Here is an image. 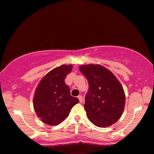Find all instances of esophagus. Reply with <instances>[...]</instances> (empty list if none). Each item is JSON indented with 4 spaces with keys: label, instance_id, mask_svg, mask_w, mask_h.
<instances>
[{
    "label": "esophagus",
    "instance_id": "34e87169",
    "mask_svg": "<svg viewBox=\"0 0 154 154\" xmlns=\"http://www.w3.org/2000/svg\"><path fill=\"white\" fill-rule=\"evenodd\" d=\"M78 98H79V99L80 102V103H82V101H83V97H82V95H79V96H78Z\"/></svg>",
    "mask_w": 154,
    "mask_h": 154
}]
</instances>
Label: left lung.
<instances>
[{
  "label": "left lung",
  "instance_id": "1",
  "mask_svg": "<svg viewBox=\"0 0 154 154\" xmlns=\"http://www.w3.org/2000/svg\"><path fill=\"white\" fill-rule=\"evenodd\" d=\"M79 69L89 83L84 104L88 118L97 127L110 126L119 119L124 109L125 97L122 85L102 65H82Z\"/></svg>",
  "mask_w": 154,
  "mask_h": 154
}]
</instances>
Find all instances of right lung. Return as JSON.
I'll return each instance as SVG.
<instances>
[{
	"mask_svg": "<svg viewBox=\"0 0 154 154\" xmlns=\"http://www.w3.org/2000/svg\"><path fill=\"white\" fill-rule=\"evenodd\" d=\"M71 65L54 68L43 78L35 91L33 106L37 116L44 123L56 125L69 114L72 108L79 102L70 95L65 79L71 72Z\"/></svg>",
	"mask_w": 154,
	"mask_h": 154,
	"instance_id": "obj_1",
	"label": "right lung"
}]
</instances>
